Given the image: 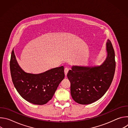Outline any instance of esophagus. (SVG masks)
Segmentation results:
<instances>
[{
  "label": "esophagus",
  "instance_id": "34e87169",
  "mask_svg": "<svg viewBox=\"0 0 128 128\" xmlns=\"http://www.w3.org/2000/svg\"><path fill=\"white\" fill-rule=\"evenodd\" d=\"M68 70H69V69H68V68H67V67L65 68V69H64V74H65V76H67V73L68 72Z\"/></svg>",
  "mask_w": 128,
  "mask_h": 128
}]
</instances>
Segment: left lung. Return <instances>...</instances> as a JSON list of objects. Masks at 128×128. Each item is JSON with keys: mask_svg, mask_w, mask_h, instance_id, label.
<instances>
[{"mask_svg": "<svg viewBox=\"0 0 128 128\" xmlns=\"http://www.w3.org/2000/svg\"><path fill=\"white\" fill-rule=\"evenodd\" d=\"M107 56L100 66H73L67 74L70 93L76 102L89 104L101 98L110 86L116 69L115 53L111 42H106Z\"/></svg>", "mask_w": 128, "mask_h": 128, "instance_id": "8db88e82", "label": "left lung"}]
</instances>
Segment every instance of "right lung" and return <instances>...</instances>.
<instances>
[{
  "label": "right lung",
  "mask_w": 128,
  "mask_h": 128,
  "mask_svg": "<svg viewBox=\"0 0 128 128\" xmlns=\"http://www.w3.org/2000/svg\"><path fill=\"white\" fill-rule=\"evenodd\" d=\"M10 70L17 92L25 100L36 105L45 104L51 100L65 77L63 66L38 74L25 72L18 64L14 50L11 54Z\"/></svg>",
  "instance_id": "obj_1"
}]
</instances>
